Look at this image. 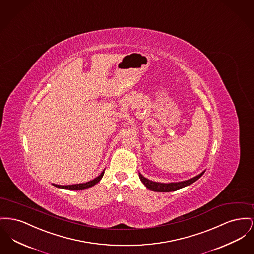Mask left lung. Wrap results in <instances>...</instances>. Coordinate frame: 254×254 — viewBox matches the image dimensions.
I'll use <instances>...</instances> for the list:
<instances>
[{
    "instance_id": "obj_1",
    "label": "left lung",
    "mask_w": 254,
    "mask_h": 254,
    "mask_svg": "<svg viewBox=\"0 0 254 254\" xmlns=\"http://www.w3.org/2000/svg\"><path fill=\"white\" fill-rule=\"evenodd\" d=\"M204 172L200 173V175L190 179V180H187L185 182H181V183H171V184H160V183H155V182H152V181H149L146 178H144L141 174H138L139 176V179L140 181L143 183V185L148 188V189H151L155 192H171V191H175V190H178L180 188H183V187H187L193 183H195L198 179H200V177L203 175Z\"/></svg>"
}]
</instances>
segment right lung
<instances>
[{
	"mask_svg": "<svg viewBox=\"0 0 254 254\" xmlns=\"http://www.w3.org/2000/svg\"><path fill=\"white\" fill-rule=\"evenodd\" d=\"M104 171L100 174L98 177H96L94 180L88 182L86 184H79V185H72V186H58V185H54V187H59V188H66V189H70V190H82V189H86L89 187H94V185H96L103 177Z\"/></svg>",
	"mask_w": 254,
	"mask_h": 254,
	"instance_id": "right-lung-1",
	"label": "right lung"
}]
</instances>
